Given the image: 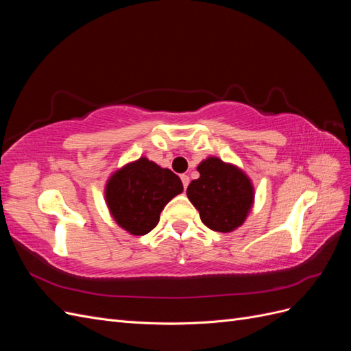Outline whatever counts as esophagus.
I'll list each match as a JSON object with an SVG mask.
<instances>
[{
  "instance_id": "esophagus-1",
  "label": "esophagus",
  "mask_w": 351,
  "mask_h": 351,
  "mask_svg": "<svg viewBox=\"0 0 351 351\" xmlns=\"http://www.w3.org/2000/svg\"><path fill=\"white\" fill-rule=\"evenodd\" d=\"M182 182H183V187H184V190H186V189H187V186H189V183H190V178H189V176L183 174V176H182Z\"/></svg>"
}]
</instances>
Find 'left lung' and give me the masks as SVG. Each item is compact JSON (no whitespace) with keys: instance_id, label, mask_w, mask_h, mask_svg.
<instances>
[{"instance_id":"8db88e82","label":"left lung","mask_w":351,"mask_h":351,"mask_svg":"<svg viewBox=\"0 0 351 351\" xmlns=\"http://www.w3.org/2000/svg\"><path fill=\"white\" fill-rule=\"evenodd\" d=\"M200 177L187 187V197L204 224L230 232L246 219L253 204V186L237 167L210 156L197 167Z\"/></svg>"}]
</instances>
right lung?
<instances>
[{
  "label": "right lung",
  "instance_id": "add662e5",
  "mask_svg": "<svg viewBox=\"0 0 351 351\" xmlns=\"http://www.w3.org/2000/svg\"><path fill=\"white\" fill-rule=\"evenodd\" d=\"M182 192V180L171 169L141 158L111 176L105 197L117 224L130 234L143 236L156 227L168 202Z\"/></svg>",
  "mask_w": 351,
  "mask_h": 351
}]
</instances>
